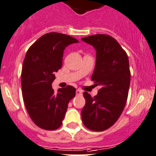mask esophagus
Here are the masks:
<instances>
[{
	"label": "esophagus",
	"mask_w": 156,
	"mask_h": 156,
	"mask_svg": "<svg viewBox=\"0 0 156 156\" xmlns=\"http://www.w3.org/2000/svg\"><path fill=\"white\" fill-rule=\"evenodd\" d=\"M81 94H82V91H81V90H80V89H77L76 90V94H77V95H81Z\"/></svg>",
	"instance_id": "obj_1"
}]
</instances>
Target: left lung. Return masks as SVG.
Instances as JSON below:
<instances>
[{"label":"left lung","mask_w":156,"mask_h":156,"mask_svg":"<svg viewBox=\"0 0 156 156\" xmlns=\"http://www.w3.org/2000/svg\"><path fill=\"white\" fill-rule=\"evenodd\" d=\"M81 40L95 49L96 62L91 81L101 87L94 97L84 92L85 105L81 118L85 127L101 132L115 123L126 106L131 79L129 58L111 36L94 34Z\"/></svg>","instance_id":"8db88e82"}]
</instances>
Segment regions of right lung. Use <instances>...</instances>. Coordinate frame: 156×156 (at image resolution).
<instances>
[{
    "mask_svg": "<svg viewBox=\"0 0 156 156\" xmlns=\"http://www.w3.org/2000/svg\"><path fill=\"white\" fill-rule=\"evenodd\" d=\"M78 41L67 34L51 32L30 47L24 58L21 88L24 105L32 121L45 130H55L62 124L70 100L75 96L68 85L55 92L51 84L62 66L65 48Z\"/></svg>",
    "mask_w": 156,
    "mask_h": 156,
    "instance_id": "add662e5",
    "label": "right lung"
}]
</instances>
